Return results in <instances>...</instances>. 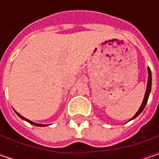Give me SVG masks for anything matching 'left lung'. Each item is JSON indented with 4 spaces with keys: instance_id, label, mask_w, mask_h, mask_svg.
<instances>
[{
    "instance_id": "1",
    "label": "left lung",
    "mask_w": 159,
    "mask_h": 159,
    "mask_svg": "<svg viewBox=\"0 0 159 159\" xmlns=\"http://www.w3.org/2000/svg\"><path fill=\"white\" fill-rule=\"evenodd\" d=\"M150 90H151V71H150V67H148V83H147V89H146V92H145V95H144L143 101V102H142V105H141V107H140V109L138 110L137 112L135 113V115H134V116L130 120L135 119L138 115H140V113L143 111V109L145 108V106H146V104H147L148 99H149Z\"/></svg>"
}]
</instances>
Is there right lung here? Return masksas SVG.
Masks as SVG:
<instances>
[{"mask_svg":"<svg viewBox=\"0 0 159 159\" xmlns=\"http://www.w3.org/2000/svg\"><path fill=\"white\" fill-rule=\"evenodd\" d=\"M16 113L17 114V116H18L19 118H21L23 120H25V121H27V122H29V123H30V124H32V125H37V126H46V125H43V124H38V123H34V122H33V121H31V120H29V119H25V118H24L23 116H21V115H20L19 113H17L16 111Z\"/></svg>","mask_w":159,"mask_h":159,"instance_id":"1","label":"right lung"}]
</instances>
